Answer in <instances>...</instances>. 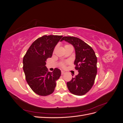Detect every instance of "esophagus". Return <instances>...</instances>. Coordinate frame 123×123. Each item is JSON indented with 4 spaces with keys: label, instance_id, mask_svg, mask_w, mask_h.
<instances>
[{
    "label": "esophagus",
    "instance_id": "1",
    "mask_svg": "<svg viewBox=\"0 0 123 123\" xmlns=\"http://www.w3.org/2000/svg\"><path fill=\"white\" fill-rule=\"evenodd\" d=\"M61 73H62V75H63V74L65 73V71H61Z\"/></svg>",
    "mask_w": 123,
    "mask_h": 123
}]
</instances>
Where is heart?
<instances>
[{"mask_svg": "<svg viewBox=\"0 0 123 123\" xmlns=\"http://www.w3.org/2000/svg\"><path fill=\"white\" fill-rule=\"evenodd\" d=\"M67 45H68V44H67ZM70 62H62L61 64H60V66L62 68H65L66 67V65L69 64Z\"/></svg>", "mask_w": 123, "mask_h": 123, "instance_id": "1", "label": "heart"}]
</instances>
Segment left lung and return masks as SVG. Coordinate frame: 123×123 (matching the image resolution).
I'll return each mask as SVG.
<instances>
[{
	"mask_svg": "<svg viewBox=\"0 0 123 123\" xmlns=\"http://www.w3.org/2000/svg\"><path fill=\"white\" fill-rule=\"evenodd\" d=\"M65 40L72 44L75 50V69L78 75L67 83L71 93L83 95L90 90L94 84L97 74V57L92 48L81 39L73 36H64Z\"/></svg>",
	"mask_w": 123,
	"mask_h": 123,
	"instance_id": "obj_1",
	"label": "left lung"
}]
</instances>
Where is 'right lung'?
<instances>
[{"label":"right lung","mask_w":123,"mask_h":123,"mask_svg":"<svg viewBox=\"0 0 123 123\" xmlns=\"http://www.w3.org/2000/svg\"><path fill=\"white\" fill-rule=\"evenodd\" d=\"M62 36L43 35L35 40L23 58V70L30 87L40 96L49 95L54 91L56 81L61 75V70L52 72L46 67L47 58H51L55 46Z\"/></svg>","instance_id":"1"}]
</instances>
